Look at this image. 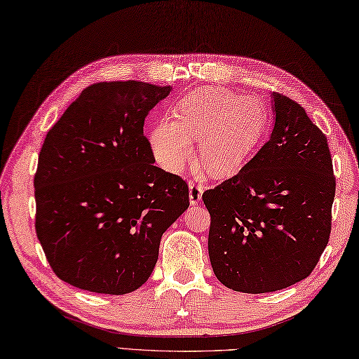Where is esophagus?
Wrapping results in <instances>:
<instances>
[{
  "mask_svg": "<svg viewBox=\"0 0 359 359\" xmlns=\"http://www.w3.org/2000/svg\"><path fill=\"white\" fill-rule=\"evenodd\" d=\"M203 194H204V187L201 184H195V182H190L189 184V199L190 204H199L201 199H203Z\"/></svg>",
  "mask_w": 359,
  "mask_h": 359,
  "instance_id": "obj_1",
  "label": "esophagus"
}]
</instances>
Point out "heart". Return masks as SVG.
I'll use <instances>...</instances> for the list:
<instances>
[{
    "mask_svg": "<svg viewBox=\"0 0 359 359\" xmlns=\"http://www.w3.org/2000/svg\"><path fill=\"white\" fill-rule=\"evenodd\" d=\"M177 121L163 118L149 133L155 161L182 173L201 142L199 160L213 178L229 177L245 163L264 135L268 116L259 100L222 88H201L178 102Z\"/></svg>",
    "mask_w": 359,
    "mask_h": 359,
    "instance_id": "heart-1",
    "label": "heart"
}]
</instances>
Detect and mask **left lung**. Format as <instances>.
Returning a JSON list of instances; mask_svg holds the SVG:
<instances>
[{
  "instance_id": "obj_1",
  "label": "left lung",
  "mask_w": 359,
  "mask_h": 359,
  "mask_svg": "<svg viewBox=\"0 0 359 359\" xmlns=\"http://www.w3.org/2000/svg\"><path fill=\"white\" fill-rule=\"evenodd\" d=\"M274 128L238 175L204 191L208 256L233 291H280L308 277L330 236L335 178L326 135L299 103L271 94Z\"/></svg>"
}]
</instances>
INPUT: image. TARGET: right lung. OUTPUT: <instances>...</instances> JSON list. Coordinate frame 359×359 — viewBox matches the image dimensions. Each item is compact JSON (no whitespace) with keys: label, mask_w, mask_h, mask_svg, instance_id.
I'll return each mask as SVG.
<instances>
[{"label":"right lung","mask_w":359,"mask_h":359,"mask_svg":"<svg viewBox=\"0 0 359 359\" xmlns=\"http://www.w3.org/2000/svg\"><path fill=\"white\" fill-rule=\"evenodd\" d=\"M172 86L100 82L48 130L34 175L36 234L56 276L79 290H138L163 233L189 207L186 181L154 165L143 126Z\"/></svg>","instance_id":"right-lung-1"}]
</instances>
